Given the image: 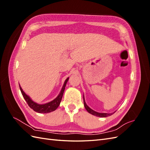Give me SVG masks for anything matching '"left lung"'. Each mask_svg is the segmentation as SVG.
I'll return each instance as SVG.
<instances>
[{
    "instance_id": "obj_1",
    "label": "left lung",
    "mask_w": 150,
    "mask_h": 150,
    "mask_svg": "<svg viewBox=\"0 0 150 150\" xmlns=\"http://www.w3.org/2000/svg\"><path fill=\"white\" fill-rule=\"evenodd\" d=\"M83 99H84V107L86 108V110H87V111L90 113V114H91L94 116H98V117H107V116H111L112 115L113 113H101V112H96L94 110H93L92 109H91L87 104H86V102H85V100H84V98L83 96Z\"/></svg>"
}]
</instances>
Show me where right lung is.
I'll return each instance as SVG.
<instances>
[{"instance_id":"1","label":"right lung","mask_w":150,"mask_h":150,"mask_svg":"<svg viewBox=\"0 0 150 150\" xmlns=\"http://www.w3.org/2000/svg\"><path fill=\"white\" fill-rule=\"evenodd\" d=\"M68 80H69V78H67L66 79L65 82L64 83V85H63L62 89L61 91V92L59 94L57 98H56L54 99V100H52L51 102H49L47 103L43 104H38L37 103L33 101L30 98V97L28 96V95H27L23 91V90H22V89L21 88L20 85H19V88H20L22 96H23L24 99L26 101L27 103L28 104L29 106L31 109H33V110L34 111H35V112H38L39 113H48V112L55 111L58 108V106H59L62 96H63V93H64V91L66 85L67 84V82L68 81Z\"/></svg>"}]
</instances>
